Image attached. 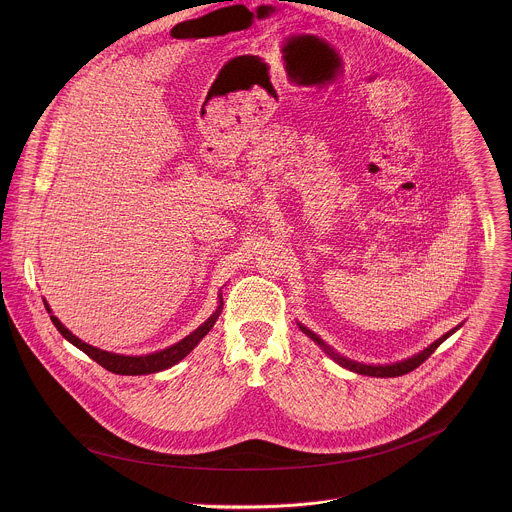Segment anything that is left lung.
Wrapping results in <instances>:
<instances>
[{"mask_svg":"<svg viewBox=\"0 0 512 512\" xmlns=\"http://www.w3.org/2000/svg\"><path fill=\"white\" fill-rule=\"evenodd\" d=\"M299 329L309 337V339H313L319 347H323L325 349V353L335 361V363H339L341 366H345V368H349V370H353V372H359V374H366V376H380V378H388V376H402V374H408V372H412L414 368H418V366L422 365L436 349H438L439 345L449 337V335H453L455 331H457V327L455 329H451L449 333H445L441 339H438L436 343H432L428 349H424L420 355H416V357H412V359H408V361H402V363H394V365H384V366H376V365H361V363H355V361H349V359H345V357H341V355H337L335 351H331V347H327L313 331H309L307 327H303V325H299Z\"/></svg>","mask_w":512,"mask_h":512,"instance_id":"left-lung-1","label":"left lung"}]
</instances>
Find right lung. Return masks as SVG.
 <instances>
[{"mask_svg": "<svg viewBox=\"0 0 512 512\" xmlns=\"http://www.w3.org/2000/svg\"><path fill=\"white\" fill-rule=\"evenodd\" d=\"M222 299V297H220ZM47 311L51 313L49 305L45 303ZM220 309H222V303L219 305V309L199 327L195 329L191 335H187L183 341L175 343L173 347H167L165 351H159V353H151L146 357H124V355H114V353H106V351H100L92 345H86L82 343L78 337H74L73 333L55 317L51 315V321L53 325L59 329V333L71 341L74 347H78L82 353H86L92 361H96L98 365L104 366L106 370L114 372V374H128V376H134V374H151V372H159V370H165L169 366L177 365L181 359H185L195 347L197 343L213 329L215 321L219 319Z\"/></svg>", "mask_w": 512, "mask_h": 512, "instance_id": "obj_1", "label": "right lung"}]
</instances>
